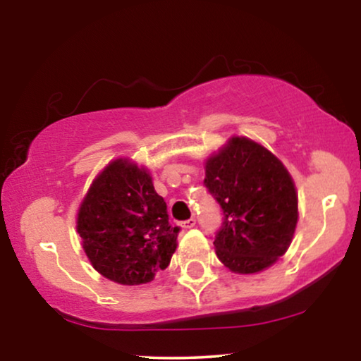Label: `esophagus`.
I'll list each match as a JSON object with an SVG mask.
<instances>
[{"label": "esophagus", "mask_w": 361, "mask_h": 361, "mask_svg": "<svg viewBox=\"0 0 361 361\" xmlns=\"http://www.w3.org/2000/svg\"><path fill=\"white\" fill-rule=\"evenodd\" d=\"M180 226H181L183 229H185V231H188V229H192V227L196 226V219H195V217H191V219H186V221H183Z\"/></svg>", "instance_id": "esophagus-1"}]
</instances>
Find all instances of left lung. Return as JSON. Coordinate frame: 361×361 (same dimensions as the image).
I'll return each mask as SVG.
<instances>
[{
    "label": "left lung",
    "mask_w": 361,
    "mask_h": 361,
    "mask_svg": "<svg viewBox=\"0 0 361 361\" xmlns=\"http://www.w3.org/2000/svg\"><path fill=\"white\" fill-rule=\"evenodd\" d=\"M204 186L224 216L214 247L229 270L262 271L286 252L298 222V195L271 152L233 137L207 160Z\"/></svg>",
    "instance_id": "8db88e82"
}]
</instances>
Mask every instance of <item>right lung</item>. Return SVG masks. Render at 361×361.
Segmentation results:
<instances>
[{
	"instance_id": "obj_1",
	"label": "right lung",
	"mask_w": 361,
	"mask_h": 361,
	"mask_svg": "<svg viewBox=\"0 0 361 361\" xmlns=\"http://www.w3.org/2000/svg\"><path fill=\"white\" fill-rule=\"evenodd\" d=\"M78 233L96 271L121 284H144L170 265L180 227L150 175L114 160L93 181L78 211Z\"/></svg>"
}]
</instances>
